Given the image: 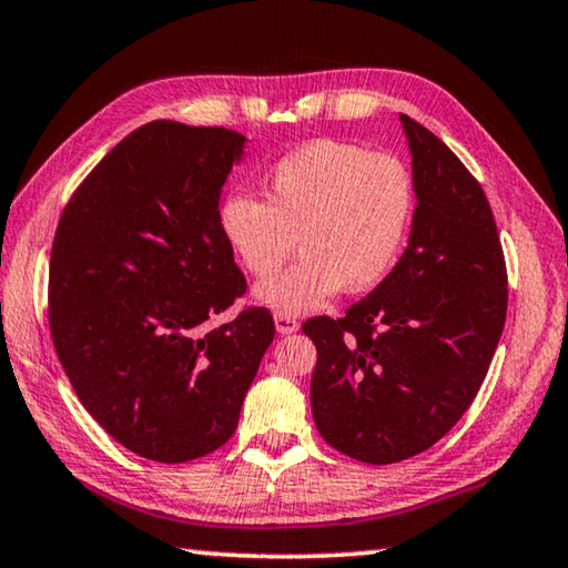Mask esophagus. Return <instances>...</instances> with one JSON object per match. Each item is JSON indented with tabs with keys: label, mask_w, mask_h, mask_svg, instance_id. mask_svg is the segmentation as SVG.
Masks as SVG:
<instances>
[{
	"label": "esophagus",
	"mask_w": 568,
	"mask_h": 568,
	"mask_svg": "<svg viewBox=\"0 0 568 568\" xmlns=\"http://www.w3.org/2000/svg\"><path fill=\"white\" fill-rule=\"evenodd\" d=\"M274 323H276V333L278 335H292V333L300 331L297 320H294L292 315H284V312H276Z\"/></svg>",
	"instance_id": "34e87169"
}]
</instances>
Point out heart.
Instances as JSON below:
<instances>
[{
  "label": "heart",
  "instance_id": "heart-1",
  "mask_svg": "<svg viewBox=\"0 0 568 568\" xmlns=\"http://www.w3.org/2000/svg\"><path fill=\"white\" fill-rule=\"evenodd\" d=\"M413 186L402 163L343 141H312L278 159L266 179V202L227 196L220 227L253 276L266 278L294 253L284 274L256 286L266 307L300 315L343 290L382 282L405 245Z\"/></svg>",
  "mask_w": 568,
  "mask_h": 568
}]
</instances>
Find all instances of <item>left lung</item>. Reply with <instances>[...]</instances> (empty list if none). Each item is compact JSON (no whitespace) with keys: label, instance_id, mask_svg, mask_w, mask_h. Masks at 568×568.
<instances>
[{"label":"left lung","instance_id":"1","mask_svg":"<svg viewBox=\"0 0 568 568\" xmlns=\"http://www.w3.org/2000/svg\"><path fill=\"white\" fill-rule=\"evenodd\" d=\"M399 122L417 196L407 248L345 317L302 325L317 348L320 435L374 466L423 454L462 420L507 315L503 245L479 182L420 122Z\"/></svg>","mask_w":568,"mask_h":568}]
</instances>
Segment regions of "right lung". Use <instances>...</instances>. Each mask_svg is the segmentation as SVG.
I'll return each instance as SVG.
<instances>
[{
	"label": "right lung",
	"instance_id": "add662e5",
	"mask_svg": "<svg viewBox=\"0 0 568 568\" xmlns=\"http://www.w3.org/2000/svg\"><path fill=\"white\" fill-rule=\"evenodd\" d=\"M243 151L235 130L148 122L97 163L55 230V353L87 413L151 462L227 443L274 341L266 307L207 327L245 292L220 227Z\"/></svg>",
	"mask_w": 568,
	"mask_h": 568
}]
</instances>
